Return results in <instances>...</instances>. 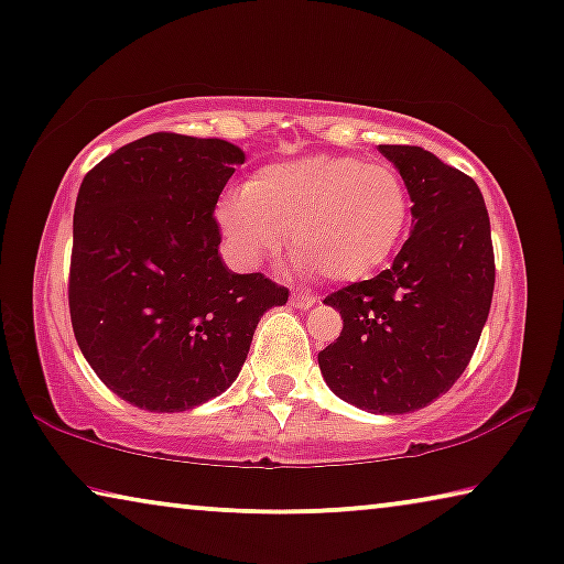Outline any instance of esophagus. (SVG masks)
Returning <instances> with one entry per match:
<instances>
[{
	"label": "esophagus",
	"instance_id": "esophagus-1",
	"mask_svg": "<svg viewBox=\"0 0 564 564\" xmlns=\"http://www.w3.org/2000/svg\"><path fill=\"white\" fill-rule=\"evenodd\" d=\"M290 302L295 307H300V310H307V307L315 305V297L313 295H302V292H295V295L290 297Z\"/></svg>",
	"mask_w": 564,
	"mask_h": 564
}]
</instances>
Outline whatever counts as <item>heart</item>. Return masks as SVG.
<instances>
[{"label": "heart", "mask_w": 564, "mask_h": 564, "mask_svg": "<svg viewBox=\"0 0 564 564\" xmlns=\"http://www.w3.org/2000/svg\"><path fill=\"white\" fill-rule=\"evenodd\" d=\"M218 224L241 267H262L288 243L300 272L358 282L389 262L410 226V193L387 162L307 154L272 162L226 195Z\"/></svg>", "instance_id": "heart-1"}]
</instances>
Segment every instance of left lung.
<instances>
[{
    "label": "left lung",
    "mask_w": 564,
    "mask_h": 564,
    "mask_svg": "<svg viewBox=\"0 0 564 564\" xmlns=\"http://www.w3.org/2000/svg\"><path fill=\"white\" fill-rule=\"evenodd\" d=\"M412 198V236L394 264L325 297L340 310V336L317 354L343 402L404 414L460 379L491 310V221L478 185L435 154L379 144Z\"/></svg>",
    "instance_id": "1"
}]
</instances>
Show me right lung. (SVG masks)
I'll return each instance as SVG.
<instances>
[{
  "instance_id": "right-lung-1",
  "label": "right lung",
  "mask_w": 564,
  "mask_h": 564,
  "mask_svg": "<svg viewBox=\"0 0 564 564\" xmlns=\"http://www.w3.org/2000/svg\"><path fill=\"white\" fill-rule=\"evenodd\" d=\"M224 140L147 134L104 158L73 210L70 323L106 387L150 412L226 391L257 323L290 290L221 262L218 195L243 165Z\"/></svg>"
}]
</instances>
